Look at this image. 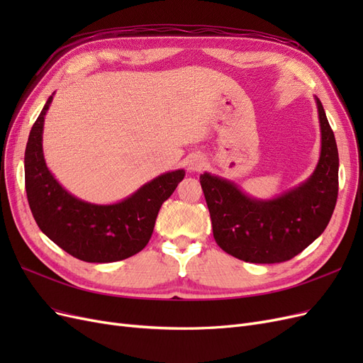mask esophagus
I'll use <instances>...</instances> for the list:
<instances>
[{
    "mask_svg": "<svg viewBox=\"0 0 363 363\" xmlns=\"http://www.w3.org/2000/svg\"><path fill=\"white\" fill-rule=\"evenodd\" d=\"M188 164H189L191 171H201L206 164V159L201 155H194V156H191Z\"/></svg>",
    "mask_w": 363,
    "mask_h": 363,
    "instance_id": "esophagus-1",
    "label": "esophagus"
}]
</instances>
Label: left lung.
I'll use <instances>...</instances> for the list:
<instances>
[{"instance_id": "obj_1", "label": "left lung", "mask_w": 363, "mask_h": 363, "mask_svg": "<svg viewBox=\"0 0 363 363\" xmlns=\"http://www.w3.org/2000/svg\"><path fill=\"white\" fill-rule=\"evenodd\" d=\"M321 152L311 177L274 199L251 196L235 182L204 172L200 183L213 238L228 255L251 263L286 262L320 238L337 199L339 156L333 130L315 96Z\"/></svg>"}]
</instances>
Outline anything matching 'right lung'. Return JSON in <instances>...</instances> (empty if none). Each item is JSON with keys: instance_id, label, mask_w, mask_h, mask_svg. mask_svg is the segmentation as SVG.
Masks as SVG:
<instances>
[{"instance_id": "obj_1", "label": "right lung", "mask_w": 363, "mask_h": 363, "mask_svg": "<svg viewBox=\"0 0 363 363\" xmlns=\"http://www.w3.org/2000/svg\"><path fill=\"white\" fill-rule=\"evenodd\" d=\"M52 96L31 127L24 157L26 191L35 221L54 244L83 262L108 263L135 256L148 244L160 207L184 179V169L163 172L118 203L77 199L56 180L43 157V123Z\"/></svg>"}]
</instances>
